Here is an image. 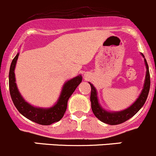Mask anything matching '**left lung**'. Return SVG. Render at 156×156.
I'll return each mask as SVG.
<instances>
[{
    "instance_id": "left-lung-1",
    "label": "left lung",
    "mask_w": 156,
    "mask_h": 156,
    "mask_svg": "<svg viewBox=\"0 0 156 156\" xmlns=\"http://www.w3.org/2000/svg\"><path fill=\"white\" fill-rule=\"evenodd\" d=\"M142 55L144 58V55L143 54H142ZM144 60L146 67V75L143 91H142L139 98L136 99V101L130 107L125 109V110L118 112H108L101 108V107L98 104L95 88L94 87L93 85L89 83L91 86V107H92V112L98 119H99L100 121L105 123V124H110V125H117V124H122V123L125 122L126 121L130 119L143 107L146 101V98H147L148 94L149 92V88H150V75H149V66L146 62V60Z\"/></svg>"
}]
</instances>
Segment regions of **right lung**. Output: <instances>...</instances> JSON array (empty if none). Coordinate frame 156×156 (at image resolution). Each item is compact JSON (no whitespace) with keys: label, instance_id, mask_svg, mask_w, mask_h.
<instances>
[{"label":"right lung","instance_id":"obj_1","mask_svg":"<svg viewBox=\"0 0 156 156\" xmlns=\"http://www.w3.org/2000/svg\"><path fill=\"white\" fill-rule=\"evenodd\" d=\"M18 56H19V53L15 56V58L12 61L10 73H9L10 93L15 107L17 108L21 115H23L30 121L38 124L50 125L53 123L59 121L64 117V113L67 110V101L69 98L76 89L78 85L81 83L82 76H76L67 81L64 84L59 99L57 104L53 107L50 108H40L33 107L23 98L15 83L16 80H15L14 70Z\"/></svg>","mask_w":156,"mask_h":156}]
</instances>
